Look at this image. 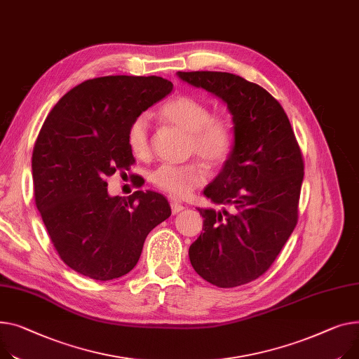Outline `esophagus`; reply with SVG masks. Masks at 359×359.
<instances>
[{"mask_svg":"<svg viewBox=\"0 0 359 359\" xmlns=\"http://www.w3.org/2000/svg\"><path fill=\"white\" fill-rule=\"evenodd\" d=\"M170 206H172V212H173L175 215L184 209V206H183V205H180V203H177V202H172V203H170Z\"/></svg>","mask_w":359,"mask_h":359,"instance_id":"34e87169","label":"esophagus"}]
</instances>
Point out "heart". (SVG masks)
<instances>
[{"mask_svg": "<svg viewBox=\"0 0 359 359\" xmlns=\"http://www.w3.org/2000/svg\"><path fill=\"white\" fill-rule=\"evenodd\" d=\"M170 124L189 134V154H196L209 165L222 164L233 150V130L224 116L210 115L202 101L180 95L161 108ZM128 146L134 156L144 158L150 153V121L146 114L137 116L128 130ZM206 173L196 163L161 164L150 173V182L164 194L183 199L203 184Z\"/></svg>", "mask_w": 359, "mask_h": 359, "instance_id": "obj_1", "label": "heart"}]
</instances>
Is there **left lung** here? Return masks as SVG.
<instances>
[{
	"label": "left lung",
	"instance_id": "1",
	"mask_svg": "<svg viewBox=\"0 0 359 359\" xmlns=\"http://www.w3.org/2000/svg\"><path fill=\"white\" fill-rule=\"evenodd\" d=\"M189 85L221 98L232 115L233 150L203 195L224 209H201L203 232L190 264L222 289L264 274L299 218L304 164L283 107L257 83L228 72H177Z\"/></svg>",
	"mask_w": 359,
	"mask_h": 359
}]
</instances>
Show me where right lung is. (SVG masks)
I'll use <instances>...</instances> for the list:
<instances>
[{
  "label": "right lung",
  "instance_id": "obj_1",
  "mask_svg": "<svg viewBox=\"0 0 359 359\" xmlns=\"http://www.w3.org/2000/svg\"><path fill=\"white\" fill-rule=\"evenodd\" d=\"M173 89L160 76H102L70 89L36 140L32 170L36 206L66 266L93 280L130 273L149 232L172 215L151 190L109 196L107 177L135 161L131 123Z\"/></svg>",
  "mask_w": 359,
  "mask_h": 359
}]
</instances>
